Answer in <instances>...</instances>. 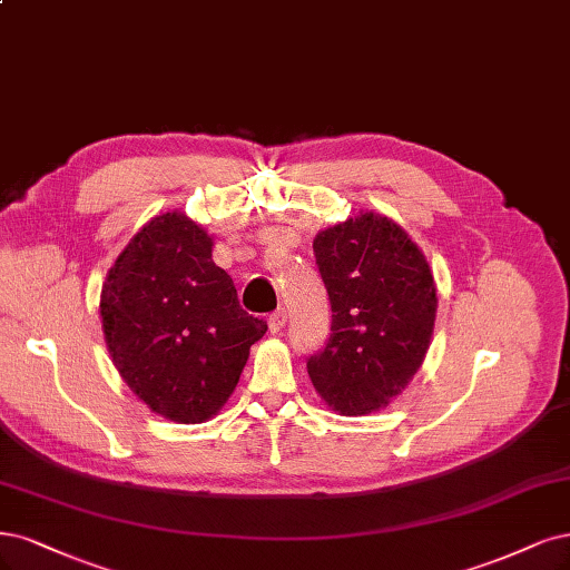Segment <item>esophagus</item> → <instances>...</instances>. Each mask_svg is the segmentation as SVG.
Returning <instances> with one entry per match:
<instances>
[{"label": "esophagus", "instance_id": "obj_1", "mask_svg": "<svg viewBox=\"0 0 570 570\" xmlns=\"http://www.w3.org/2000/svg\"><path fill=\"white\" fill-rule=\"evenodd\" d=\"M285 323H287V311L285 308L273 311L268 316V330L273 332V335H278V332L285 327Z\"/></svg>", "mask_w": 570, "mask_h": 570}]
</instances>
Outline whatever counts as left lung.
Masks as SVG:
<instances>
[{"mask_svg": "<svg viewBox=\"0 0 570 570\" xmlns=\"http://www.w3.org/2000/svg\"><path fill=\"white\" fill-rule=\"evenodd\" d=\"M332 332L306 367L340 415L377 412L422 367L434 335L436 283L424 252L394 222L361 212L313 238Z\"/></svg>", "mask_w": 570, "mask_h": 570, "instance_id": "1", "label": "left lung"}]
</instances>
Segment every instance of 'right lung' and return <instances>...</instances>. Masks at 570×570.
<instances>
[{
  "instance_id": "right-lung-1",
  "label": "right lung",
  "mask_w": 570,
  "mask_h": 570,
  "mask_svg": "<svg viewBox=\"0 0 570 570\" xmlns=\"http://www.w3.org/2000/svg\"><path fill=\"white\" fill-rule=\"evenodd\" d=\"M212 247L184 212L160 214L120 252L101 289L112 365L136 399L179 424L217 415L268 330L240 308Z\"/></svg>"
}]
</instances>
